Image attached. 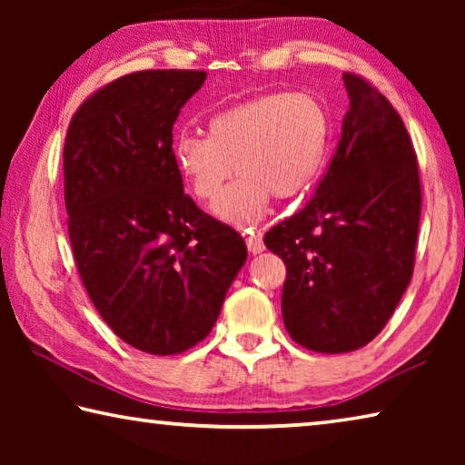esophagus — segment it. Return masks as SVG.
Returning <instances> with one entry per match:
<instances>
[{
	"label": "esophagus",
	"instance_id": "esophagus-1",
	"mask_svg": "<svg viewBox=\"0 0 465 465\" xmlns=\"http://www.w3.org/2000/svg\"><path fill=\"white\" fill-rule=\"evenodd\" d=\"M246 246L250 250V254H261L264 252V242H262V235L261 233H248L246 235Z\"/></svg>",
	"mask_w": 465,
	"mask_h": 465
}]
</instances>
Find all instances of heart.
<instances>
[{"label": "heart", "mask_w": 465, "mask_h": 465, "mask_svg": "<svg viewBox=\"0 0 465 465\" xmlns=\"http://www.w3.org/2000/svg\"><path fill=\"white\" fill-rule=\"evenodd\" d=\"M328 113L302 92H271L211 116L209 137L180 131L172 163L194 199L222 194L235 168L240 178L215 204L223 222L250 227L264 215L271 194L287 201L316 183L326 160Z\"/></svg>", "instance_id": "b5f03b06"}]
</instances>
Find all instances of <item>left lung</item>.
I'll return each instance as SVG.
<instances>
[{"instance_id":"8db88e82","label":"left lung","mask_w":465,"mask_h":465,"mask_svg":"<svg viewBox=\"0 0 465 465\" xmlns=\"http://www.w3.org/2000/svg\"><path fill=\"white\" fill-rule=\"evenodd\" d=\"M349 110L326 176L264 246L282 258V322L316 352L357 351L381 332L412 279L420 178L411 135L390 100L344 74Z\"/></svg>"}]
</instances>
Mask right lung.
Returning a JSON list of instances; mask_svg holds the SVG:
<instances>
[{
    "label": "right lung",
    "mask_w": 465,
    "mask_h": 465,
    "mask_svg": "<svg viewBox=\"0 0 465 465\" xmlns=\"http://www.w3.org/2000/svg\"><path fill=\"white\" fill-rule=\"evenodd\" d=\"M204 72L123 75L77 108L63 147L77 271L113 332L178 355L215 326L246 262L242 235L196 207L172 163V127Z\"/></svg>",
    "instance_id": "add662e5"
}]
</instances>
